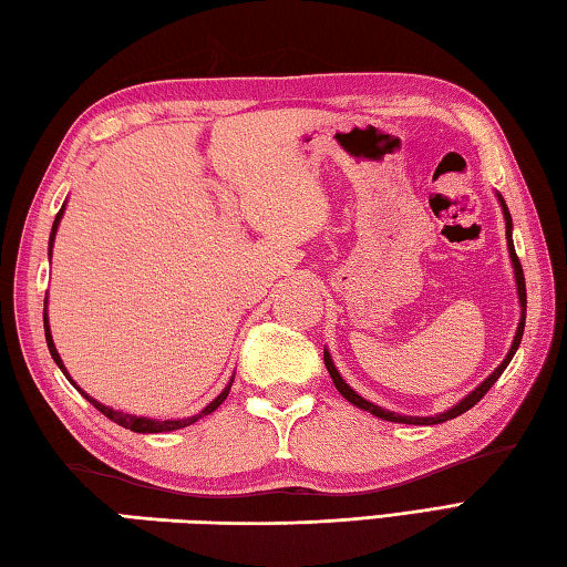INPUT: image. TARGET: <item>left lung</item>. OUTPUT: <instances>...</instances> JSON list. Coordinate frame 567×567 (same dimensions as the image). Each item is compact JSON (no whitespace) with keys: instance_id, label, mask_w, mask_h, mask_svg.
<instances>
[{"instance_id":"obj_1","label":"left lung","mask_w":567,"mask_h":567,"mask_svg":"<svg viewBox=\"0 0 567 567\" xmlns=\"http://www.w3.org/2000/svg\"><path fill=\"white\" fill-rule=\"evenodd\" d=\"M496 198H498V205H501V210H503V220H506V243H508V255H511V265H513V277H516V292H518V305H520V319H518V327H516V337H513V342H511V349H508L506 359H503V362H501L496 369H493V372H491L486 379H483V382H481L476 389L468 391V394L463 396V399H458L456 404L451 406V409L441 411V414H434V416H406V414H396V411H389V409L377 406V404H372V401H367L364 396H359L357 391L344 382L342 374H339V369H337L334 362H332V354H329L327 349H324V367H327V372H329V377H332V382H334L339 394H342V396L349 401V404H354L357 409H362V411H369V414H374L377 419L394 421V424L434 426V424H444V421H449V419H456V416L463 414V411H468L473 404H478V401H481L483 396H486V391L498 382V377H501L503 372H506V367L511 364L513 354H516L518 347H520L523 329H526V302H528V297H526V277H523V267H520V262H518L516 248H513V220H511L508 205H506V200H503L501 193H496Z\"/></svg>"}]
</instances>
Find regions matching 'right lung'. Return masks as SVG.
<instances>
[{
    "mask_svg": "<svg viewBox=\"0 0 567 567\" xmlns=\"http://www.w3.org/2000/svg\"><path fill=\"white\" fill-rule=\"evenodd\" d=\"M64 210H66V200H64V205H61V210L56 213L54 225H51V235H49V260H51V250H54L56 230H59V223H61V218H64ZM47 302H49V300H44V305H47ZM44 334H47V347H49V354H51V359H54L56 367L61 369V372H64V377L69 379V382L74 384V389H76V391H81V396H84L86 401H91V404H94V406L101 411V414L109 416L111 421H116L118 426H123V429H131V431H136V434H163V431H176V429H185V426L195 424V421H198V419H203V416L213 414V411L218 409L225 399H228V394H230V386H233V379H235V374H233V377H230V382L225 384V389L220 391V394L215 396L208 406L200 409L198 414H193V416H185V419H151V416H136V414H126V411L111 409V406H106V404H101V401H96L94 396H89L86 391L81 389V386L74 382V379H71V374L66 372V367H64V362H61V357H59V352H56V344H54V339H51V329H49L47 307H44Z\"/></svg>",
    "mask_w": 567,
    "mask_h": 567,
    "instance_id": "1",
    "label": "right lung"
}]
</instances>
